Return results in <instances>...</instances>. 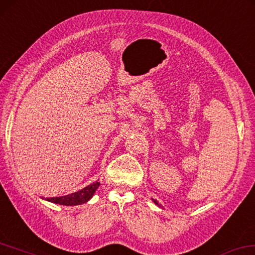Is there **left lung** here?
Segmentation results:
<instances>
[{"label":"left lung","instance_id":"left-lung-1","mask_svg":"<svg viewBox=\"0 0 255 255\" xmlns=\"http://www.w3.org/2000/svg\"><path fill=\"white\" fill-rule=\"evenodd\" d=\"M154 203H155V204H158V203H157V201H154Z\"/></svg>","mask_w":255,"mask_h":255}]
</instances>
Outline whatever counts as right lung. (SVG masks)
<instances>
[{
	"instance_id": "obj_1",
	"label": "right lung",
	"mask_w": 255,
	"mask_h": 255,
	"mask_svg": "<svg viewBox=\"0 0 255 255\" xmlns=\"http://www.w3.org/2000/svg\"><path fill=\"white\" fill-rule=\"evenodd\" d=\"M100 182H95L91 183V185L83 188V189L80 191H76V193L70 194L67 196H61V197H48L46 199L52 203H56V204L60 205H80L83 204V203H87L90 198L92 197L93 194L96 193V190L99 187Z\"/></svg>"
}]
</instances>
